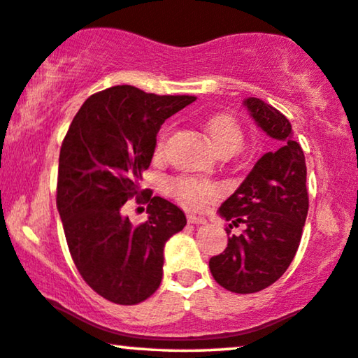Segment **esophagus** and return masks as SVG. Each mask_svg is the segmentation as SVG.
<instances>
[{"instance_id":"esophagus-1","label":"esophagus","mask_w":358,"mask_h":358,"mask_svg":"<svg viewBox=\"0 0 358 358\" xmlns=\"http://www.w3.org/2000/svg\"><path fill=\"white\" fill-rule=\"evenodd\" d=\"M187 221H189L190 224H206V217L201 216V214L190 213L189 216H187Z\"/></svg>"}]
</instances>
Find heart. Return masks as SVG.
I'll return each mask as SVG.
<instances>
[{"label": "heart", "instance_id": "obj_1", "mask_svg": "<svg viewBox=\"0 0 358 358\" xmlns=\"http://www.w3.org/2000/svg\"><path fill=\"white\" fill-rule=\"evenodd\" d=\"M206 134L211 145L214 147V150L221 153V155L222 153L232 155L234 152H236L241 147L245 139L243 128H241L238 120L230 113H217L208 120ZM164 139H166V133H163L157 142V153H162ZM169 189H171L173 195L179 201L194 208L203 206L219 194L217 185L192 178L174 179L171 185H169Z\"/></svg>", "mask_w": 358, "mask_h": 358}]
</instances>
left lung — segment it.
I'll return each instance as SVG.
<instances>
[{
	"instance_id": "obj_1",
	"label": "left lung",
	"mask_w": 358,
	"mask_h": 358,
	"mask_svg": "<svg viewBox=\"0 0 358 358\" xmlns=\"http://www.w3.org/2000/svg\"><path fill=\"white\" fill-rule=\"evenodd\" d=\"M245 106L257 126L278 141L275 152L262 155L219 214L242 234L229 238L227 248L210 259V271L222 288L238 294L257 293L282 277L299 248L309 211L306 158L285 115L261 99Z\"/></svg>"
}]
</instances>
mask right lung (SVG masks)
Masks as SVG:
<instances>
[{
	"label": "right lung",
	"instance_id": "right-lung-1",
	"mask_svg": "<svg viewBox=\"0 0 358 358\" xmlns=\"http://www.w3.org/2000/svg\"><path fill=\"white\" fill-rule=\"evenodd\" d=\"M195 99L108 87L86 99L62 141L56 201L69 251L85 282L115 304L155 293L164 243L187 224L178 206L139 182L164 120ZM133 197L148 203L149 219L139 226L122 216Z\"/></svg>",
	"mask_w": 358,
	"mask_h": 358
}]
</instances>
